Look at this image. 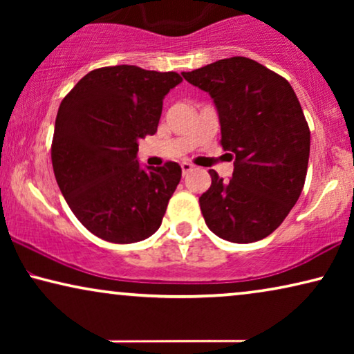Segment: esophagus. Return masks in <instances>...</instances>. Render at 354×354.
Masks as SVG:
<instances>
[{
	"instance_id": "obj_1",
	"label": "esophagus",
	"mask_w": 354,
	"mask_h": 354,
	"mask_svg": "<svg viewBox=\"0 0 354 354\" xmlns=\"http://www.w3.org/2000/svg\"><path fill=\"white\" fill-rule=\"evenodd\" d=\"M180 166H182V174H183V176H187L188 172L193 171V166H192L190 162H182Z\"/></svg>"
}]
</instances>
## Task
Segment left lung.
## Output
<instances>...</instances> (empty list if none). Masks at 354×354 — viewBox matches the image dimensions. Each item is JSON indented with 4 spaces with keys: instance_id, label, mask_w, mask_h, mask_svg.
Returning <instances> with one entry per match:
<instances>
[{
    "instance_id": "obj_1",
    "label": "left lung",
    "mask_w": 354,
    "mask_h": 354,
    "mask_svg": "<svg viewBox=\"0 0 354 354\" xmlns=\"http://www.w3.org/2000/svg\"><path fill=\"white\" fill-rule=\"evenodd\" d=\"M182 75L214 100L221 145L234 159L230 180L209 171L211 187L200 196L206 225L232 243L266 239L292 211L306 180L311 133L292 85L243 56Z\"/></svg>"
}]
</instances>
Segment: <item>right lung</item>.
Returning a JSON list of instances; mask_svg holds the SVG:
<instances>
[{
  "instance_id": "obj_1",
  "label": "right lung",
  "mask_w": 354,
  "mask_h": 354,
  "mask_svg": "<svg viewBox=\"0 0 354 354\" xmlns=\"http://www.w3.org/2000/svg\"><path fill=\"white\" fill-rule=\"evenodd\" d=\"M177 72L100 67L61 101L51 143L53 171L82 225L111 243H135L161 225L182 169H142L138 140L154 135Z\"/></svg>"
}]
</instances>
